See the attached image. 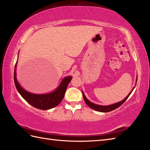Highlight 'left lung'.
Returning <instances> with one entry per match:
<instances>
[{"instance_id": "obj_1", "label": "left lung", "mask_w": 150, "mask_h": 150, "mask_svg": "<svg viewBox=\"0 0 150 150\" xmlns=\"http://www.w3.org/2000/svg\"><path fill=\"white\" fill-rule=\"evenodd\" d=\"M137 81V78L136 79V82ZM135 88V87L133 88L132 91L130 92V93L128 94V96H127L125 98H124V100H122V101L120 102H119V103H115V104H111V105H108V106H101V105H98V104H94L93 103H91V102H90V100H88L87 99V98L86 97L84 93H83V92L82 91V95H83V98H84V100L85 101V103H86V104L88 105V106L91 108V109H93L94 110H96L97 111H100V112H104V113H106V112H109V111H111L112 110H114L117 109V108H119V106H120L121 105H122L124 102H125L127 99H128V98L129 97V96L130 95V94L132 93V92L133 91V89Z\"/></svg>"}]
</instances>
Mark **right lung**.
Segmentation results:
<instances>
[{
  "mask_svg": "<svg viewBox=\"0 0 150 150\" xmlns=\"http://www.w3.org/2000/svg\"><path fill=\"white\" fill-rule=\"evenodd\" d=\"M17 61L15 66L14 71V82L16 88L18 93L21 94L22 98L28 102L31 106L40 110H47L57 106L64 97L66 88L68 87L69 82L71 81V76H68L64 78L60 84L55 90L49 93L45 94H35L25 90L19 84L16 77V68H17Z\"/></svg>",
  "mask_w": 150,
  "mask_h": 150,
  "instance_id": "obj_1",
  "label": "right lung"
}]
</instances>
